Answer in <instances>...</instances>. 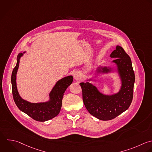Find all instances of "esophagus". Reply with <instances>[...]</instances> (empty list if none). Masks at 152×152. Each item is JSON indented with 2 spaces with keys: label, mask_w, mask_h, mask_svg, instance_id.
I'll list each match as a JSON object with an SVG mask.
<instances>
[{
  "label": "esophagus",
  "mask_w": 152,
  "mask_h": 152,
  "mask_svg": "<svg viewBox=\"0 0 152 152\" xmlns=\"http://www.w3.org/2000/svg\"><path fill=\"white\" fill-rule=\"evenodd\" d=\"M74 78L75 80H80L81 79V77H80V75L78 72H75L74 74Z\"/></svg>",
  "instance_id": "esophagus-1"
}]
</instances>
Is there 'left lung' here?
<instances>
[{
	"label": "left lung",
	"instance_id": "8db88e82",
	"mask_svg": "<svg viewBox=\"0 0 152 152\" xmlns=\"http://www.w3.org/2000/svg\"><path fill=\"white\" fill-rule=\"evenodd\" d=\"M110 57L115 59L112 62L116 64L121 81V87L117 93L106 95L89 82L80 83L86 109L91 115L102 121L111 120L127 110L133 97L135 75L129 56L122 47L116 46ZM112 69L111 67L99 66L96 69V73L106 74Z\"/></svg>",
	"mask_w": 152,
	"mask_h": 152
}]
</instances>
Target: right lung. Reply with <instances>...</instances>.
I'll return each instance as SVG.
<instances>
[{
	"mask_svg": "<svg viewBox=\"0 0 152 152\" xmlns=\"http://www.w3.org/2000/svg\"><path fill=\"white\" fill-rule=\"evenodd\" d=\"M23 53H20L17 56V65L14 68L12 76V91L14 102L20 110L24 112L33 119L45 122L56 116L60 112L64 93L68 87L72 84L73 77L69 75L59 80L49 93V100L46 102L31 103L20 96L17 87V73L20 64V60Z\"/></svg>",
	"mask_w": 152,
	"mask_h": 152,
	"instance_id": "right-lung-1",
	"label": "right lung"
}]
</instances>
